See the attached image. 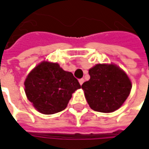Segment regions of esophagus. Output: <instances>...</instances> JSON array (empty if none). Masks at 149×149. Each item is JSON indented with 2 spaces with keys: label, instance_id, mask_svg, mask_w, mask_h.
<instances>
[{
  "label": "esophagus",
  "instance_id": "esophagus-1",
  "mask_svg": "<svg viewBox=\"0 0 149 149\" xmlns=\"http://www.w3.org/2000/svg\"><path fill=\"white\" fill-rule=\"evenodd\" d=\"M84 79H80V80H79V83H80L81 85H82V84L84 83Z\"/></svg>",
  "mask_w": 149,
  "mask_h": 149
}]
</instances>
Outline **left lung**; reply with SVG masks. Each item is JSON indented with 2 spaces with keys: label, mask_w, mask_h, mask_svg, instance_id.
<instances>
[{
  "label": "left lung",
  "mask_w": 149,
  "mask_h": 149,
  "mask_svg": "<svg viewBox=\"0 0 149 149\" xmlns=\"http://www.w3.org/2000/svg\"><path fill=\"white\" fill-rule=\"evenodd\" d=\"M90 79L82 84L92 109L104 113L117 110L130 94L132 82L127 73L115 64H97L88 70Z\"/></svg>",
  "instance_id": "1"
}]
</instances>
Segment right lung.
<instances>
[{"instance_id":"obj_1","label":"right lung","mask_w":149,"mask_h":149,"mask_svg":"<svg viewBox=\"0 0 149 149\" xmlns=\"http://www.w3.org/2000/svg\"><path fill=\"white\" fill-rule=\"evenodd\" d=\"M24 84L28 100L45 115L65 109L72 93L81 88L72 72L65 71L58 63L47 61L32 69Z\"/></svg>"}]
</instances>
